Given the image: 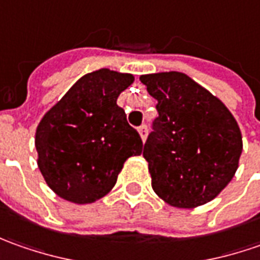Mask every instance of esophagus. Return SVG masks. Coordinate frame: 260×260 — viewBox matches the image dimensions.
Wrapping results in <instances>:
<instances>
[{
	"mask_svg": "<svg viewBox=\"0 0 260 260\" xmlns=\"http://www.w3.org/2000/svg\"><path fill=\"white\" fill-rule=\"evenodd\" d=\"M138 132H139V135H141V138H142V141L145 142V139H147V132H148L147 125H145V123H142V125L138 128Z\"/></svg>",
	"mask_w": 260,
	"mask_h": 260,
	"instance_id": "esophagus-1",
	"label": "esophagus"
}]
</instances>
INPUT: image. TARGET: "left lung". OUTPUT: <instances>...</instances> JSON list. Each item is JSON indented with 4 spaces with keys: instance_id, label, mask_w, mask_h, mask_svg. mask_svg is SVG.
I'll use <instances>...</instances> for the list:
<instances>
[{
    "instance_id": "obj_1",
    "label": "left lung",
    "mask_w": 260,
    "mask_h": 260,
    "mask_svg": "<svg viewBox=\"0 0 260 260\" xmlns=\"http://www.w3.org/2000/svg\"><path fill=\"white\" fill-rule=\"evenodd\" d=\"M139 80L158 102L155 132L144 147L154 191L178 209L211 202L239 167L243 141L235 116L181 72L142 75Z\"/></svg>"
}]
</instances>
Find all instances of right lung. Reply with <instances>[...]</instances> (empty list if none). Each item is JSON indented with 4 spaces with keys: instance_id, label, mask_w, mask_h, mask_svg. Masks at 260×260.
Instances as JSON below:
<instances>
[{
    "instance_id": "obj_1",
    "label": "right lung",
    "mask_w": 260,
    "mask_h": 260,
    "mask_svg": "<svg viewBox=\"0 0 260 260\" xmlns=\"http://www.w3.org/2000/svg\"><path fill=\"white\" fill-rule=\"evenodd\" d=\"M131 73H87L53 105L36 129L37 166L63 200L89 204L106 196L142 141L126 122L118 96L134 83Z\"/></svg>"
}]
</instances>
